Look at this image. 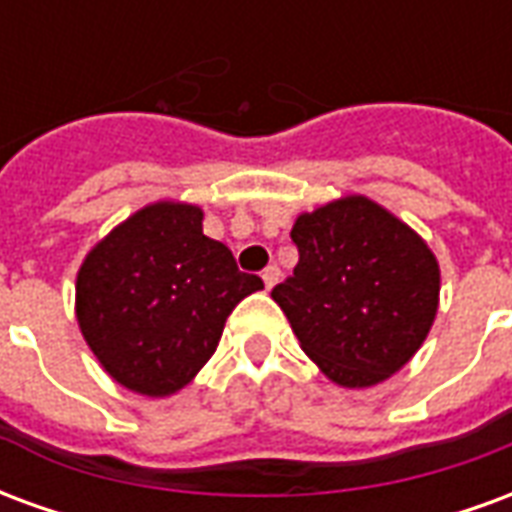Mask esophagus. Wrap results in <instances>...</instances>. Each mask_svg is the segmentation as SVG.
<instances>
[{"instance_id":"esophagus-1","label":"esophagus","mask_w":512,"mask_h":512,"mask_svg":"<svg viewBox=\"0 0 512 512\" xmlns=\"http://www.w3.org/2000/svg\"><path fill=\"white\" fill-rule=\"evenodd\" d=\"M263 282H266L268 290L274 288V285H277V282H279V268L277 266L263 268Z\"/></svg>"}]
</instances>
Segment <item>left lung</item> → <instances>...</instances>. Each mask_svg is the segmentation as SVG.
<instances>
[{
	"label": "left lung",
	"instance_id": "1",
	"mask_svg": "<svg viewBox=\"0 0 512 512\" xmlns=\"http://www.w3.org/2000/svg\"><path fill=\"white\" fill-rule=\"evenodd\" d=\"M299 266L271 290L304 354L340 386H373L417 354L439 307L425 241L367 197L296 219Z\"/></svg>",
	"mask_w": 512,
	"mask_h": 512
}]
</instances>
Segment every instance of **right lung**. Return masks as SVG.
Here are the masks:
<instances>
[{
	"label": "right lung",
	"instance_id": "obj_1",
	"mask_svg": "<svg viewBox=\"0 0 512 512\" xmlns=\"http://www.w3.org/2000/svg\"><path fill=\"white\" fill-rule=\"evenodd\" d=\"M260 288L227 246L202 235L200 208L156 202L87 255L76 318L117 384L164 397L200 373L227 315Z\"/></svg>",
	"mask_w": 512,
	"mask_h": 512
}]
</instances>
